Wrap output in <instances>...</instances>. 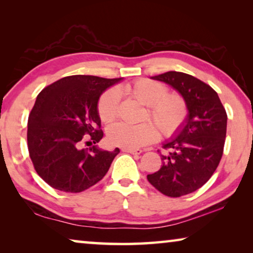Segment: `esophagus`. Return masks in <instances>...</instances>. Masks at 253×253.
<instances>
[{"label": "esophagus", "mask_w": 253, "mask_h": 253, "mask_svg": "<svg viewBox=\"0 0 253 253\" xmlns=\"http://www.w3.org/2000/svg\"><path fill=\"white\" fill-rule=\"evenodd\" d=\"M122 151L129 154H136V155H139L140 153H143L142 149H131V148H123Z\"/></svg>", "instance_id": "34e87169"}]
</instances>
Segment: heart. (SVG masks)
<instances>
[{
    "mask_svg": "<svg viewBox=\"0 0 253 253\" xmlns=\"http://www.w3.org/2000/svg\"><path fill=\"white\" fill-rule=\"evenodd\" d=\"M128 96L146 106L143 119H151L164 137L176 134L185 124L188 108L185 99L176 92H168L164 84L147 78H140L124 87ZM119 92L115 88L108 89L98 100L97 110L104 123L113 122L117 117ZM151 122L139 125L118 123L108 129V142L123 148H139L157 138V128Z\"/></svg>",
    "mask_w": 253,
    "mask_h": 253,
    "instance_id": "heart-1",
    "label": "heart"
}]
</instances>
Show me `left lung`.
<instances>
[{
	"label": "left lung",
	"instance_id": "obj_1",
	"mask_svg": "<svg viewBox=\"0 0 253 253\" xmlns=\"http://www.w3.org/2000/svg\"><path fill=\"white\" fill-rule=\"evenodd\" d=\"M152 79L172 85L187 104L185 124L163 145L161 169L147 175L162 194L179 198L199 190L215 172L223 155L228 116L216 91L193 76L169 71Z\"/></svg>",
	"mask_w": 253,
	"mask_h": 253
}]
</instances>
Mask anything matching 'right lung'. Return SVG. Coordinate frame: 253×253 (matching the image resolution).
<instances>
[{
	"label": "right lung",
	"instance_id": "right-lung-1",
	"mask_svg": "<svg viewBox=\"0 0 253 253\" xmlns=\"http://www.w3.org/2000/svg\"><path fill=\"white\" fill-rule=\"evenodd\" d=\"M122 78L65 77L38 95L28 121V149L34 169L55 190L79 193L108 172L119 148L113 152L96 144L104 136L97 105L107 88Z\"/></svg>",
	"mask_w": 253,
	"mask_h": 253
}]
</instances>
